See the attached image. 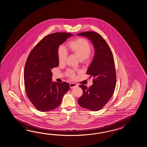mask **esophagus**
<instances>
[{"mask_svg":"<svg viewBox=\"0 0 147 147\" xmlns=\"http://www.w3.org/2000/svg\"><path fill=\"white\" fill-rule=\"evenodd\" d=\"M78 84H75V83H70V88H74L78 87Z\"/></svg>","mask_w":147,"mask_h":147,"instance_id":"esophagus-1","label":"esophagus"}]
</instances>
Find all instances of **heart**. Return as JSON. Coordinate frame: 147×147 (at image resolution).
Returning a JSON list of instances; mask_svg holds the SVG:
<instances>
[{"label":"heart","mask_w":147,"mask_h":147,"mask_svg":"<svg viewBox=\"0 0 147 147\" xmlns=\"http://www.w3.org/2000/svg\"><path fill=\"white\" fill-rule=\"evenodd\" d=\"M67 46L69 50L78 57L81 61L87 62L90 59V43L86 38L79 37L75 40L69 41ZM67 55V51L63 46H59L57 50V56L59 63H65ZM68 75L71 78L75 77V72L72 70H69Z\"/></svg>","instance_id":"1"}]
</instances>
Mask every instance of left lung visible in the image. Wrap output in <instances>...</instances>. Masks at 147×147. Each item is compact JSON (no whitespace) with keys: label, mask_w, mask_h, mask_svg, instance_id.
Segmentation results:
<instances>
[{"label":"left lung","mask_w":147,"mask_h":147,"mask_svg":"<svg viewBox=\"0 0 147 147\" xmlns=\"http://www.w3.org/2000/svg\"><path fill=\"white\" fill-rule=\"evenodd\" d=\"M77 35L89 39L94 49V59L87 71L88 75L94 77L93 84L89 88L84 84L79 86L83 94L78 102L85 109L99 111L112 97L116 87V70L113 53L106 41L96 32L86 31Z\"/></svg>","instance_id":"8db88e82"}]
</instances>
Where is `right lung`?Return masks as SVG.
I'll return each instance as SVG.
<instances>
[{
    "label": "right lung",
    "instance_id": "right-lung-1",
    "mask_svg": "<svg viewBox=\"0 0 147 147\" xmlns=\"http://www.w3.org/2000/svg\"><path fill=\"white\" fill-rule=\"evenodd\" d=\"M72 36L67 32L49 34L34 46L27 58L24 70L25 90L31 103L40 111L56 109L69 91L68 83L52 81L51 69L59 66L58 47Z\"/></svg>",
    "mask_w": 147,
    "mask_h": 147
}]
</instances>
